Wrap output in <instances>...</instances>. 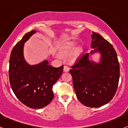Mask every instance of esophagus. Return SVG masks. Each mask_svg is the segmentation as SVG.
<instances>
[{
	"instance_id": "obj_1",
	"label": "esophagus",
	"mask_w": 128,
	"mask_h": 128,
	"mask_svg": "<svg viewBox=\"0 0 128 128\" xmlns=\"http://www.w3.org/2000/svg\"><path fill=\"white\" fill-rule=\"evenodd\" d=\"M69 70H70V68L68 67V66H64V68H63V71H64V72H69Z\"/></svg>"
}]
</instances>
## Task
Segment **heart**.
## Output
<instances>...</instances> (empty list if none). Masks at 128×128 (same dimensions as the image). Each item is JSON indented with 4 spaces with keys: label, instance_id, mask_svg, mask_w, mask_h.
Segmentation results:
<instances>
[{
    "label": "heart",
    "instance_id": "heart-1",
    "mask_svg": "<svg viewBox=\"0 0 128 128\" xmlns=\"http://www.w3.org/2000/svg\"><path fill=\"white\" fill-rule=\"evenodd\" d=\"M76 42L72 40L62 42L57 45V53L61 58H66L70 55V63H76L82 54V48L81 46L76 47Z\"/></svg>",
    "mask_w": 128,
    "mask_h": 128
}]
</instances>
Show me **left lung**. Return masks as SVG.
Wrapping results in <instances>:
<instances>
[{"label": "left lung", "instance_id": "obj_1", "mask_svg": "<svg viewBox=\"0 0 128 128\" xmlns=\"http://www.w3.org/2000/svg\"><path fill=\"white\" fill-rule=\"evenodd\" d=\"M90 53L70 70L77 98L83 105L98 108L108 103L117 91L120 66L116 51L99 34L92 32ZM100 55L98 62L93 56Z\"/></svg>", "mask_w": 128, "mask_h": 128}]
</instances>
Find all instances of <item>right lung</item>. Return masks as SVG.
<instances>
[{
	"label": "right lung",
	"instance_id": "1",
	"mask_svg": "<svg viewBox=\"0 0 128 128\" xmlns=\"http://www.w3.org/2000/svg\"><path fill=\"white\" fill-rule=\"evenodd\" d=\"M38 30L24 35L16 44L10 59L9 78L11 88L20 101L30 108H42L54 98L52 86L60 78L63 66L55 68L47 60L30 65L24 58L25 43Z\"/></svg>",
	"mask_w": 128,
	"mask_h": 128
}]
</instances>
